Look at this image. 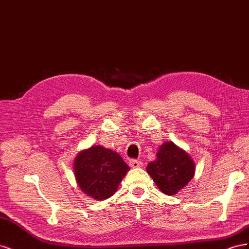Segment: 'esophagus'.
Here are the masks:
<instances>
[{"label":"esophagus","instance_id":"34e87169","mask_svg":"<svg viewBox=\"0 0 249 249\" xmlns=\"http://www.w3.org/2000/svg\"><path fill=\"white\" fill-rule=\"evenodd\" d=\"M130 166L133 167V168L141 167L142 166V162L140 160H137V159H131L130 160Z\"/></svg>","mask_w":249,"mask_h":249}]
</instances>
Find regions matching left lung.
Returning a JSON list of instances; mask_svg holds the SVG:
<instances>
[{"mask_svg":"<svg viewBox=\"0 0 249 249\" xmlns=\"http://www.w3.org/2000/svg\"><path fill=\"white\" fill-rule=\"evenodd\" d=\"M146 171L159 189L167 195L176 194L189 183L194 175V163L173 142H165L159 148L157 160L148 163Z\"/></svg>","mask_w":249,"mask_h":249,"instance_id":"obj_1","label":"left lung"}]
</instances>
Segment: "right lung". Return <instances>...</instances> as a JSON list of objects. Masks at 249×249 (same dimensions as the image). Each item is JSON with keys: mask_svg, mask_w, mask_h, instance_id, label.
Returning <instances> with one entry per match:
<instances>
[{"mask_svg": "<svg viewBox=\"0 0 249 249\" xmlns=\"http://www.w3.org/2000/svg\"><path fill=\"white\" fill-rule=\"evenodd\" d=\"M73 166L81 190L97 200L112 196L130 170L117 153L103 146H92L80 153Z\"/></svg>", "mask_w": 249, "mask_h": 249, "instance_id": "1", "label": "right lung"}]
</instances>
